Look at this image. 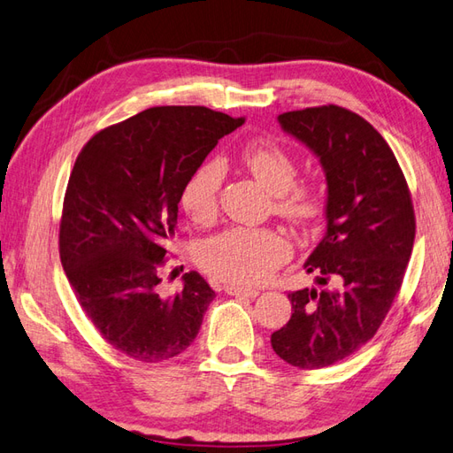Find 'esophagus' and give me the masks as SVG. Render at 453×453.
Returning <instances> with one entry per match:
<instances>
[{"label": "esophagus", "mask_w": 453, "mask_h": 453, "mask_svg": "<svg viewBox=\"0 0 453 453\" xmlns=\"http://www.w3.org/2000/svg\"><path fill=\"white\" fill-rule=\"evenodd\" d=\"M226 295L230 296H246V298H256L259 295L257 288H244V287H234V285H228L226 288Z\"/></svg>", "instance_id": "obj_1"}]
</instances>
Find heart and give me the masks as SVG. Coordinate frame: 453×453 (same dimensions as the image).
<instances>
[{
    "label": "heart",
    "instance_id": "b5f03b06",
    "mask_svg": "<svg viewBox=\"0 0 453 453\" xmlns=\"http://www.w3.org/2000/svg\"><path fill=\"white\" fill-rule=\"evenodd\" d=\"M242 163L271 194L277 197L275 209L295 223H311L324 207L314 186H295L298 168L293 155L271 139L250 142ZM225 168L217 158L203 160L192 170L180 189V205L196 223H207L217 213L219 188ZM288 256L285 238L264 228L233 226L207 238L197 248L201 267L228 283L254 285L264 280Z\"/></svg>",
    "mask_w": 453,
    "mask_h": 453
}]
</instances>
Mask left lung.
<instances>
[{"instance_id": "8db88e82", "label": "left lung", "mask_w": 453, "mask_h": 453, "mask_svg": "<svg viewBox=\"0 0 453 453\" xmlns=\"http://www.w3.org/2000/svg\"><path fill=\"white\" fill-rule=\"evenodd\" d=\"M326 174V234L306 259L319 288L288 295L293 316L271 335L275 353L316 370L353 355L374 337L399 293L415 242V213L403 173L386 139L341 106L277 118ZM334 288H326L328 280Z\"/></svg>"}]
</instances>
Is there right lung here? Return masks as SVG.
<instances>
[{"instance_id":"add662e5","label":"right lung","mask_w":453,"mask_h":453,"mask_svg":"<svg viewBox=\"0 0 453 453\" xmlns=\"http://www.w3.org/2000/svg\"><path fill=\"white\" fill-rule=\"evenodd\" d=\"M242 124L205 106H157L98 132L79 153L59 257L79 304L119 353L163 363L197 337L215 290L189 271L178 295L160 296L158 269L186 178Z\"/></svg>"}]
</instances>
